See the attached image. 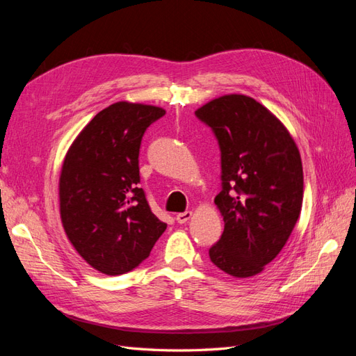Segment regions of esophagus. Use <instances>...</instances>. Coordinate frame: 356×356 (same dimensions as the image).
<instances>
[{"mask_svg":"<svg viewBox=\"0 0 356 356\" xmlns=\"http://www.w3.org/2000/svg\"><path fill=\"white\" fill-rule=\"evenodd\" d=\"M191 211H186V212H179V213H177V221L179 222V224H184V222H187L190 218H191Z\"/></svg>","mask_w":356,"mask_h":356,"instance_id":"1","label":"esophagus"}]
</instances>
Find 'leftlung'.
Wrapping results in <instances>:
<instances>
[{"label": "left lung", "instance_id": "obj_1", "mask_svg": "<svg viewBox=\"0 0 356 356\" xmlns=\"http://www.w3.org/2000/svg\"><path fill=\"white\" fill-rule=\"evenodd\" d=\"M217 138L224 232L211 261L234 277L261 273L282 251L303 203V166L286 127L245 95H224L195 113Z\"/></svg>", "mask_w": 356, "mask_h": 356}]
</instances>
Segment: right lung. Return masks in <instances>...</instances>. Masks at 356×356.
<instances>
[{
  "label": "right lung",
  "instance_id": "right-lung-1",
  "mask_svg": "<svg viewBox=\"0 0 356 356\" xmlns=\"http://www.w3.org/2000/svg\"><path fill=\"white\" fill-rule=\"evenodd\" d=\"M153 105L115 102L96 114L70 147L59 178L60 218L86 263L115 276L134 270L166 230L139 188V148L165 115Z\"/></svg>",
  "mask_w": 356,
  "mask_h": 356
}]
</instances>
